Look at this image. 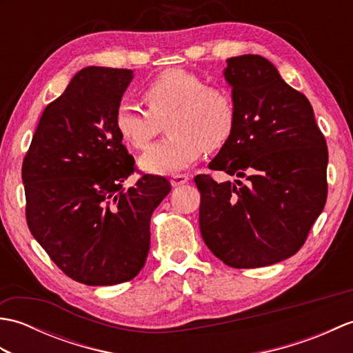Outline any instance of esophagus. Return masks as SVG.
Instances as JSON below:
<instances>
[{"mask_svg":"<svg viewBox=\"0 0 353 353\" xmlns=\"http://www.w3.org/2000/svg\"><path fill=\"white\" fill-rule=\"evenodd\" d=\"M170 182L172 186H182V185L190 182V176L188 174H172Z\"/></svg>","mask_w":353,"mask_h":353,"instance_id":"34e87169","label":"esophagus"}]
</instances>
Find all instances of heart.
I'll return each instance as SVG.
<instances>
[{
    "mask_svg": "<svg viewBox=\"0 0 353 353\" xmlns=\"http://www.w3.org/2000/svg\"><path fill=\"white\" fill-rule=\"evenodd\" d=\"M147 112L121 104L115 127L127 144L144 150L165 124L167 138L142 154L141 168L153 174L183 170L203 153L216 152L234 134L236 101L226 86L205 85L197 74L181 68L162 71L141 91Z\"/></svg>",
    "mask_w": 353,
    "mask_h": 353,
    "instance_id": "heart-1",
    "label": "heart"
}]
</instances>
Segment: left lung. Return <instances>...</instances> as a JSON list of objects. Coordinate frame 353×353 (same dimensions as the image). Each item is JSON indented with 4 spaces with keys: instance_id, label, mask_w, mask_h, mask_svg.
Instances as JSON below:
<instances>
[{
    "instance_id": "obj_1",
    "label": "left lung",
    "mask_w": 353,
    "mask_h": 353,
    "mask_svg": "<svg viewBox=\"0 0 353 353\" xmlns=\"http://www.w3.org/2000/svg\"><path fill=\"white\" fill-rule=\"evenodd\" d=\"M224 79L236 101V125L209 168L249 182L194 177L201 238L229 267L272 265L299 252L323 211L326 139L308 99L265 57L228 59Z\"/></svg>"
}]
</instances>
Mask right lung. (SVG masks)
Instances as JSON below:
<instances>
[{
    "instance_id": "obj_1",
    "label": "right lung",
    "mask_w": 353,
    "mask_h": 353,
    "mask_svg": "<svg viewBox=\"0 0 353 353\" xmlns=\"http://www.w3.org/2000/svg\"><path fill=\"white\" fill-rule=\"evenodd\" d=\"M132 70L88 66L45 108L22 162L28 229L62 272L85 285L133 279L150 250V219L167 179L123 183L134 159L115 127Z\"/></svg>"
}]
</instances>
